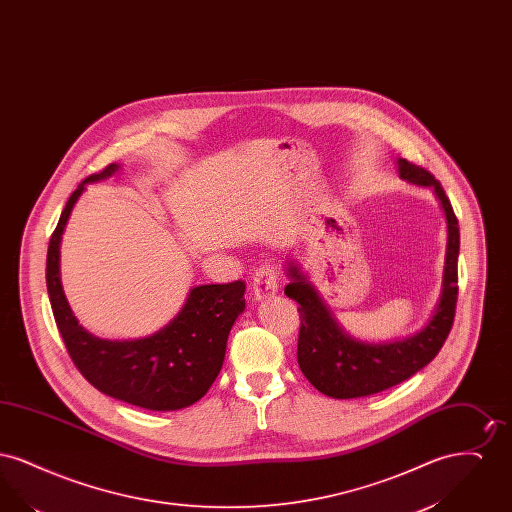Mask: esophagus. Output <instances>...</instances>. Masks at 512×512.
<instances>
[{"instance_id":"1","label":"esophagus","mask_w":512,"mask_h":512,"mask_svg":"<svg viewBox=\"0 0 512 512\" xmlns=\"http://www.w3.org/2000/svg\"><path fill=\"white\" fill-rule=\"evenodd\" d=\"M253 295L257 299H267L268 295L278 292V276L272 265H261L253 274Z\"/></svg>"}]
</instances>
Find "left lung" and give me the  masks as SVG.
I'll return each instance as SVG.
<instances>
[{"label": "left lung", "mask_w": 512, "mask_h": 512, "mask_svg": "<svg viewBox=\"0 0 512 512\" xmlns=\"http://www.w3.org/2000/svg\"><path fill=\"white\" fill-rule=\"evenodd\" d=\"M401 178L416 186H432L447 219V253L443 270V290L432 320L411 338L388 343H365L347 336L305 280L290 263V284L284 293L299 303L301 315L297 338V363L305 378L320 393L334 399H353L388 390L411 378L428 365L447 340L459 295V220L432 172L399 159Z\"/></svg>", "instance_id": "obj_1"}]
</instances>
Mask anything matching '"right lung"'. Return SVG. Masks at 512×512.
Here are the masks:
<instances>
[{"mask_svg": "<svg viewBox=\"0 0 512 512\" xmlns=\"http://www.w3.org/2000/svg\"><path fill=\"white\" fill-rule=\"evenodd\" d=\"M117 169L111 163L74 190L49 238L46 284L51 311L74 366L96 390L149 411H178L199 401L219 376L230 328L244 313L245 284L236 280L197 286L178 317L142 340H99L78 326L59 278V242L84 184Z\"/></svg>", "mask_w": 512, "mask_h": 512, "instance_id": "1", "label": "right lung"}]
</instances>
